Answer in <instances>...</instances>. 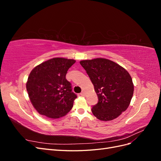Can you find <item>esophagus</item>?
I'll use <instances>...</instances> for the list:
<instances>
[{
  "label": "esophagus",
  "instance_id": "34e87169",
  "mask_svg": "<svg viewBox=\"0 0 161 161\" xmlns=\"http://www.w3.org/2000/svg\"><path fill=\"white\" fill-rule=\"evenodd\" d=\"M80 95L81 96H85V91H82L80 92Z\"/></svg>",
  "mask_w": 161,
  "mask_h": 161
}]
</instances>
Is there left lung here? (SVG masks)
Instances as JSON below:
<instances>
[{"label": "left lung", "instance_id": "left-lung-1", "mask_svg": "<svg viewBox=\"0 0 161 161\" xmlns=\"http://www.w3.org/2000/svg\"><path fill=\"white\" fill-rule=\"evenodd\" d=\"M93 84L98 103L92 113L101 121H111L128 109L134 93L131 77L124 68L106 58L80 62Z\"/></svg>", "mask_w": 161, "mask_h": 161}]
</instances>
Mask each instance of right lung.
<instances>
[{
    "label": "right lung",
    "instance_id": "add662e5",
    "mask_svg": "<svg viewBox=\"0 0 161 161\" xmlns=\"http://www.w3.org/2000/svg\"><path fill=\"white\" fill-rule=\"evenodd\" d=\"M75 60L53 58L31 71L26 83L29 97L39 114L52 119L64 116L71 110L76 95L66 79Z\"/></svg>",
    "mask_w": 161,
    "mask_h": 161
}]
</instances>
